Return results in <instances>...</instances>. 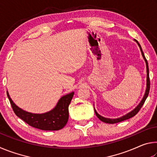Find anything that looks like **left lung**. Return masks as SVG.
Returning <instances> with one entry per match:
<instances>
[{
	"mask_svg": "<svg viewBox=\"0 0 157 157\" xmlns=\"http://www.w3.org/2000/svg\"><path fill=\"white\" fill-rule=\"evenodd\" d=\"M136 42L137 43L138 46H139V48H140V52H141L142 56H143V59H144L145 62V63H146V69H147V80H146V82H147V83H146V89H145V92L144 96H143V99H142L141 101H140V102L139 105H138L137 107L134 109H133L132 111H130L129 113H127L126 115H124V116H122V117H121V118H105V117L100 116V114L97 112L96 110H95V108H94L95 115L97 116L98 118H99L101 121L104 122V123H109V124L117 123H119V122H121V121L127 120V119H129V118H132V117L134 116L138 112H139L140 109H141L142 106L143 105V104H144L145 100L147 99V96H148L149 91H150V78H149V68H148L147 61V59H145V55H144V53H143V50H142V48H141V46H140V45L139 44V42H138L136 40Z\"/></svg>",
	"mask_w": 157,
	"mask_h": 157,
	"instance_id": "8db88e82",
	"label": "left lung"
}]
</instances>
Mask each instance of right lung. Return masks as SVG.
Instances as JSON below:
<instances>
[{"instance_id": "add662e5", "label": "right lung", "mask_w": 157, "mask_h": 157, "mask_svg": "<svg viewBox=\"0 0 157 157\" xmlns=\"http://www.w3.org/2000/svg\"><path fill=\"white\" fill-rule=\"evenodd\" d=\"M7 95L13 111L18 118L34 128L45 131H55L62 129L67 123L68 106L73 97L74 92L63 95L52 110L44 113H33L24 111L15 105L7 91Z\"/></svg>"}]
</instances>
